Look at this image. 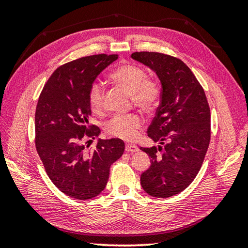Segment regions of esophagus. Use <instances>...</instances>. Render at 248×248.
Returning <instances> with one entry per match:
<instances>
[{
  "label": "esophagus",
  "instance_id": "1",
  "mask_svg": "<svg viewBox=\"0 0 248 248\" xmlns=\"http://www.w3.org/2000/svg\"><path fill=\"white\" fill-rule=\"evenodd\" d=\"M125 151L131 152V154H134V152L139 151V147L132 145V144H127L125 145Z\"/></svg>",
  "mask_w": 248,
  "mask_h": 248
}]
</instances>
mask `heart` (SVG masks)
<instances>
[{
	"instance_id": "b5f03b06",
	"label": "heart",
	"mask_w": 248,
	"mask_h": 248,
	"mask_svg": "<svg viewBox=\"0 0 248 248\" xmlns=\"http://www.w3.org/2000/svg\"><path fill=\"white\" fill-rule=\"evenodd\" d=\"M110 80L131 94L133 103L143 110L154 109L160 100V86L147 78L146 72L134 65H123L110 73ZM104 91L99 83H93L88 92V102L94 112L103 107ZM143 124L138 114L116 115L105 124V131L110 136L125 140H133Z\"/></svg>"
}]
</instances>
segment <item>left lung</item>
<instances>
[{
  "label": "left lung",
  "mask_w": 248,
  "mask_h": 248,
  "mask_svg": "<svg viewBox=\"0 0 248 248\" xmlns=\"http://www.w3.org/2000/svg\"><path fill=\"white\" fill-rule=\"evenodd\" d=\"M131 57L150 68L162 85L160 107L147 131L160 145L140 148L151 157L140 184L150 196L167 198L186 189L202 165L211 136L210 108L203 88L182 61L156 52Z\"/></svg>",
  "instance_id": "8db88e82"
}]
</instances>
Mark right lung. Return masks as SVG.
Masks as SVG:
<instances>
[{
    "label": "right lung",
    "instance_id": "1",
    "mask_svg": "<svg viewBox=\"0 0 248 248\" xmlns=\"http://www.w3.org/2000/svg\"><path fill=\"white\" fill-rule=\"evenodd\" d=\"M118 55L82 57L61 66L40 93L35 114L36 149L46 175L61 192L87 200L107 186L109 167L123 155L120 139L98 140L86 150L83 139L99 136L100 129L88 123L92 108L89 88Z\"/></svg>",
    "mask_w": 248,
    "mask_h": 248
}]
</instances>
